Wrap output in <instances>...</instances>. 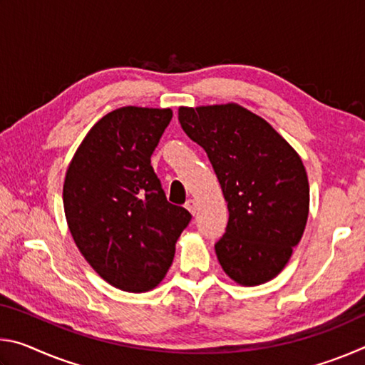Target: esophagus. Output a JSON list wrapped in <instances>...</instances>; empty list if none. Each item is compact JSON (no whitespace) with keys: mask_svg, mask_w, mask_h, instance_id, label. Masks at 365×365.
I'll use <instances>...</instances> for the list:
<instances>
[{"mask_svg":"<svg viewBox=\"0 0 365 365\" xmlns=\"http://www.w3.org/2000/svg\"><path fill=\"white\" fill-rule=\"evenodd\" d=\"M185 207L188 209V211L191 212V214H196V211H197V205H196V201L195 200H188L187 202H185Z\"/></svg>","mask_w":365,"mask_h":365,"instance_id":"34e87169","label":"esophagus"}]
</instances>
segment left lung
I'll return each mask as SVG.
<instances>
[{"mask_svg":"<svg viewBox=\"0 0 365 365\" xmlns=\"http://www.w3.org/2000/svg\"><path fill=\"white\" fill-rule=\"evenodd\" d=\"M183 132L206 151L227 201L215 255L240 285L277 277L304 233L309 182L302 160L269 122L235 103L180 108Z\"/></svg>","mask_w":365,"mask_h":365,"instance_id":"obj_1","label":"left lung"}]
</instances>
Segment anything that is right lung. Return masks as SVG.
Masks as SVG:
<instances>
[{
	"instance_id": "right-lung-1",
	"label": "right lung",
	"mask_w": 365,
	"mask_h": 365,
	"mask_svg": "<svg viewBox=\"0 0 365 365\" xmlns=\"http://www.w3.org/2000/svg\"><path fill=\"white\" fill-rule=\"evenodd\" d=\"M170 119V109L113 110L86 133L66 174L73 242L96 274L123 292L159 285L191 220L187 209L168 201L151 165Z\"/></svg>"
}]
</instances>
